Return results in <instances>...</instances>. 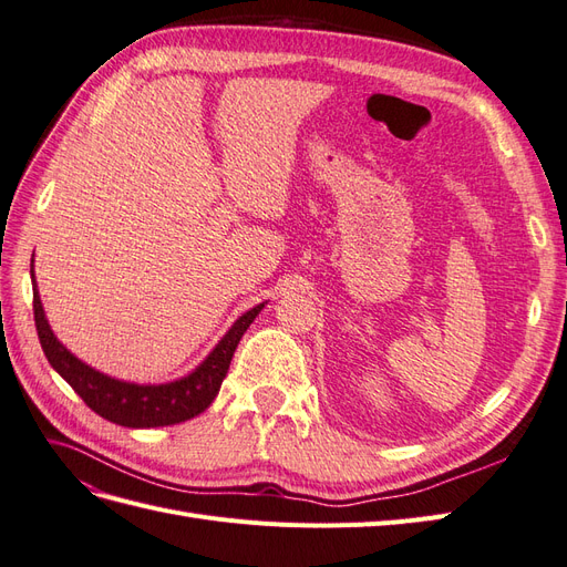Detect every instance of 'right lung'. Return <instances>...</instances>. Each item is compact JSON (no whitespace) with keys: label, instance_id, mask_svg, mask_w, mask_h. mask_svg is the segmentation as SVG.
Here are the masks:
<instances>
[{"label":"right lung","instance_id":"1","mask_svg":"<svg viewBox=\"0 0 567 567\" xmlns=\"http://www.w3.org/2000/svg\"><path fill=\"white\" fill-rule=\"evenodd\" d=\"M30 279L32 298H35L32 300V307H35V326L49 364L54 367L61 379L71 385L84 400V404L96 411L99 416L125 427L175 425L203 414L217 398L219 385L229 371L238 340L244 338L248 326L267 305H255L252 310L238 317L231 323V329L219 338L213 352L205 357L194 371L182 375V379L169 383H130L123 379H113V375L101 373L94 367L84 364L82 359H78L68 350L54 336V331H51L35 281V255H32Z\"/></svg>","mask_w":567,"mask_h":567}]
</instances>
